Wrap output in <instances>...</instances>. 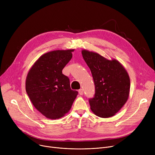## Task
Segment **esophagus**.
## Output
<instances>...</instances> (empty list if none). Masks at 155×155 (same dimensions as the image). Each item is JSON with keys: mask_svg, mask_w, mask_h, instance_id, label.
Instances as JSON below:
<instances>
[{"mask_svg": "<svg viewBox=\"0 0 155 155\" xmlns=\"http://www.w3.org/2000/svg\"><path fill=\"white\" fill-rule=\"evenodd\" d=\"M78 93L80 95H82L84 94V92H83V89H80L78 91Z\"/></svg>", "mask_w": 155, "mask_h": 155, "instance_id": "1", "label": "esophagus"}]
</instances>
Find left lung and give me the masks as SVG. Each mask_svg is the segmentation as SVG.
Masks as SVG:
<instances>
[{
	"label": "left lung",
	"instance_id": "1",
	"mask_svg": "<svg viewBox=\"0 0 155 155\" xmlns=\"http://www.w3.org/2000/svg\"><path fill=\"white\" fill-rule=\"evenodd\" d=\"M82 54L95 84L94 97L89 99L92 111L103 118L114 116L128 99L130 79L127 72L116 60H109L86 50Z\"/></svg>",
	"mask_w": 155,
	"mask_h": 155
}]
</instances>
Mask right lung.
Instances as JSON below:
<instances>
[{"label": "right lung", "mask_w": 155, "mask_h": 155, "mask_svg": "<svg viewBox=\"0 0 155 155\" xmlns=\"http://www.w3.org/2000/svg\"><path fill=\"white\" fill-rule=\"evenodd\" d=\"M74 50H56L40 56L29 70L26 91L35 107L46 117L59 119L71 107L78 92L62 73Z\"/></svg>", "instance_id": "1"}]
</instances>
